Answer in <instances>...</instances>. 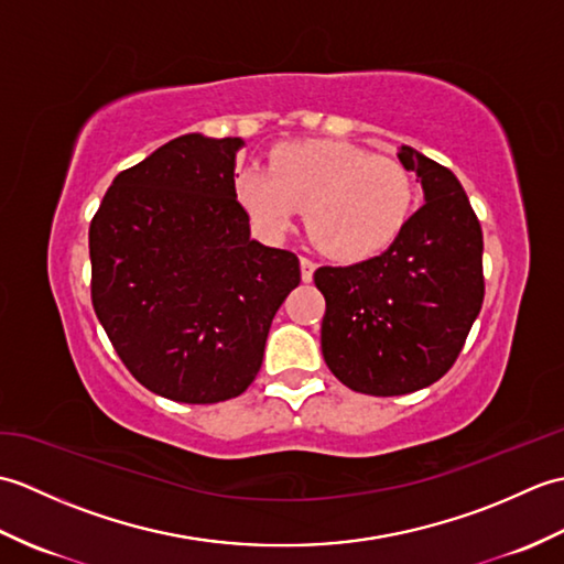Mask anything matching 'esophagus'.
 <instances>
[{
    "label": "esophagus",
    "mask_w": 564,
    "mask_h": 564,
    "mask_svg": "<svg viewBox=\"0 0 564 564\" xmlns=\"http://www.w3.org/2000/svg\"><path fill=\"white\" fill-rule=\"evenodd\" d=\"M313 273H315V261L307 259V257H301V275H303V281L305 283L313 281Z\"/></svg>",
    "instance_id": "obj_1"
}]
</instances>
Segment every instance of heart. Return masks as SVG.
I'll return each mask as SVG.
<instances>
[{"mask_svg": "<svg viewBox=\"0 0 564 564\" xmlns=\"http://www.w3.org/2000/svg\"><path fill=\"white\" fill-rule=\"evenodd\" d=\"M235 191L251 223L273 239L305 208L310 235L341 261L386 249L414 208L410 170L346 140L285 142L271 152L269 166H247Z\"/></svg>", "mask_w": 564, "mask_h": 564, "instance_id": "heart-1", "label": "heart"}]
</instances>
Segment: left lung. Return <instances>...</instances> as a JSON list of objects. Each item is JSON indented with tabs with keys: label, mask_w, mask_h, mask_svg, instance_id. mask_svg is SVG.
<instances>
[{
	"label": "left lung",
	"mask_w": 564,
	"mask_h": 564,
	"mask_svg": "<svg viewBox=\"0 0 564 564\" xmlns=\"http://www.w3.org/2000/svg\"><path fill=\"white\" fill-rule=\"evenodd\" d=\"M424 188L419 208L382 254L319 267L322 356L346 388L376 398L422 390L448 373L485 297L482 227L458 178L402 145Z\"/></svg>",
	"instance_id": "obj_1"
}]
</instances>
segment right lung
<instances>
[{
    "instance_id": "obj_1",
    "label": "right lung",
    "mask_w": 564,
    "mask_h": 564,
    "mask_svg": "<svg viewBox=\"0 0 564 564\" xmlns=\"http://www.w3.org/2000/svg\"><path fill=\"white\" fill-rule=\"evenodd\" d=\"M242 145L170 140L113 178L89 227L94 313L140 386L174 402L242 394L301 283L293 251L249 239L235 191Z\"/></svg>"
}]
</instances>
